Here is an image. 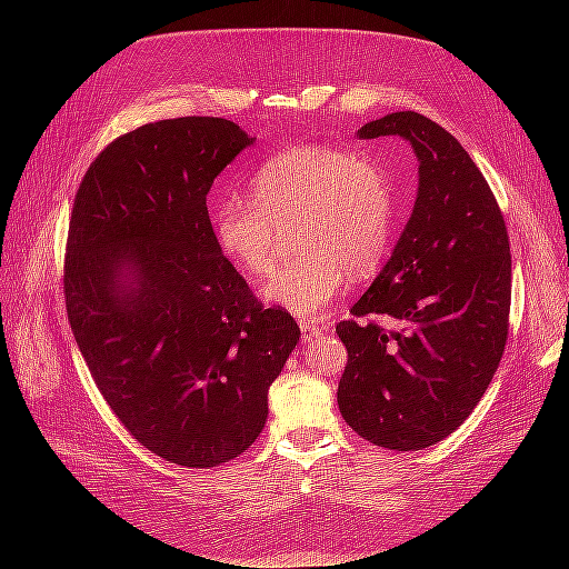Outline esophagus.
Instances as JSON below:
<instances>
[{
  "mask_svg": "<svg viewBox=\"0 0 569 569\" xmlns=\"http://www.w3.org/2000/svg\"><path fill=\"white\" fill-rule=\"evenodd\" d=\"M320 332H322V327H318V325H313V322H301V337H303V343H306V341H313Z\"/></svg>",
  "mask_w": 569,
  "mask_h": 569,
  "instance_id": "1",
  "label": "esophagus"
}]
</instances>
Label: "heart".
Returning <instances> with one entry per match:
<instances>
[{
	"label": "heart",
	"mask_w": 569,
	"mask_h": 569,
	"mask_svg": "<svg viewBox=\"0 0 569 569\" xmlns=\"http://www.w3.org/2000/svg\"><path fill=\"white\" fill-rule=\"evenodd\" d=\"M251 199L213 206L220 253L247 278H263L278 258L280 234L297 232L295 263L263 282V301L299 318L318 316L372 272L393 230V192L385 170L366 157L320 144L291 147L268 159L251 182Z\"/></svg>",
	"instance_id": "heart-1"
}]
</instances>
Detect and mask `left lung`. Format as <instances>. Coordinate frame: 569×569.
I'll list each match as a JSON object with an SVG mask.
<instances>
[{"label":"left lung","mask_w":569,"mask_h":569,"mask_svg":"<svg viewBox=\"0 0 569 569\" xmlns=\"http://www.w3.org/2000/svg\"><path fill=\"white\" fill-rule=\"evenodd\" d=\"M387 134L416 151L418 194L391 258L353 303V320L337 325L349 351L337 403L370 443L420 451L465 422L501 363L510 244L485 176L451 132L416 111L356 132Z\"/></svg>","instance_id":"1"}]
</instances>
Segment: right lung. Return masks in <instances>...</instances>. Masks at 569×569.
Here are the masks:
<instances>
[{
  "label": "right lung",
  "mask_w": 569,
  "mask_h": 569,
  "mask_svg": "<svg viewBox=\"0 0 569 569\" xmlns=\"http://www.w3.org/2000/svg\"><path fill=\"white\" fill-rule=\"evenodd\" d=\"M256 142L187 116L118 137L84 173L66 247V311L99 391L144 449L184 468L244 453L301 337L220 253L206 194Z\"/></svg>",
  "instance_id": "right-lung-1"
}]
</instances>
